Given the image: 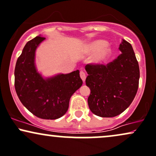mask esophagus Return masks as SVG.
<instances>
[{
	"instance_id": "1",
	"label": "esophagus",
	"mask_w": 156,
	"mask_h": 156,
	"mask_svg": "<svg viewBox=\"0 0 156 156\" xmlns=\"http://www.w3.org/2000/svg\"><path fill=\"white\" fill-rule=\"evenodd\" d=\"M80 78H81L82 80H83V82L85 81L86 78V73H84L83 70H81V71H80Z\"/></svg>"
}]
</instances>
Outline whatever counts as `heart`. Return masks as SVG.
<instances>
[{
  "label": "heart",
  "instance_id": "heart-1",
  "mask_svg": "<svg viewBox=\"0 0 156 156\" xmlns=\"http://www.w3.org/2000/svg\"><path fill=\"white\" fill-rule=\"evenodd\" d=\"M86 52L93 54L91 62L96 65H102L107 62L112 55L111 48L105 41L97 40L91 42L86 46Z\"/></svg>",
  "mask_w": 156,
  "mask_h": 156
}]
</instances>
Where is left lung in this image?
I'll list each match as a JSON object with an SVG mask.
<instances>
[{
    "label": "left lung",
    "instance_id": "8db88e82",
    "mask_svg": "<svg viewBox=\"0 0 156 156\" xmlns=\"http://www.w3.org/2000/svg\"><path fill=\"white\" fill-rule=\"evenodd\" d=\"M119 50L121 54L107 65L89 64L85 67L89 75L86 84L91 90L88 105L91 111L100 117L121 114L137 92L140 67L132 45L123 40Z\"/></svg>",
    "mask_w": 156,
    "mask_h": 156
}]
</instances>
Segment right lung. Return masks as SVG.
Instances as JSON below:
<instances>
[{
	"label": "right lung",
	"instance_id": "1",
	"mask_svg": "<svg viewBox=\"0 0 156 156\" xmlns=\"http://www.w3.org/2000/svg\"><path fill=\"white\" fill-rule=\"evenodd\" d=\"M45 37L37 36L26 44L14 70V86L22 105L33 115L54 120L65 115L72 95L83 84L79 70L44 78L37 71L35 51Z\"/></svg>",
	"mask_w": 156,
	"mask_h": 156
}]
</instances>
